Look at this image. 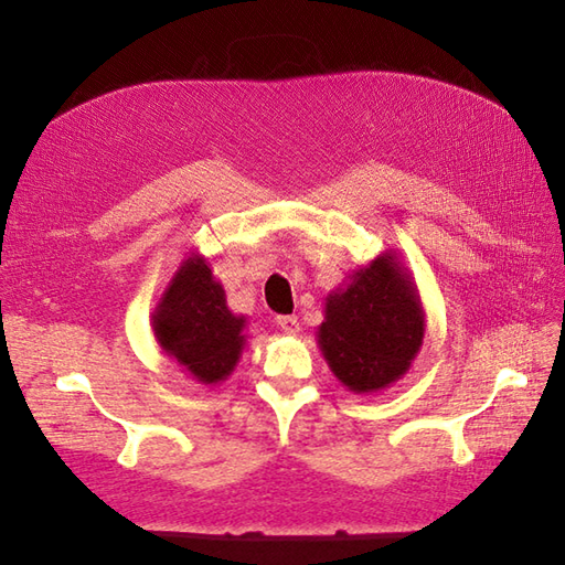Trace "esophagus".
Instances as JSON below:
<instances>
[{
    "label": "esophagus",
    "mask_w": 565,
    "mask_h": 565,
    "mask_svg": "<svg viewBox=\"0 0 565 565\" xmlns=\"http://www.w3.org/2000/svg\"><path fill=\"white\" fill-rule=\"evenodd\" d=\"M277 327L281 331H286V334H298V331H300V324H298V317L296 315H279L277 317Z\"/></svg>",
    "instance_id": "1"
}]
</instances>
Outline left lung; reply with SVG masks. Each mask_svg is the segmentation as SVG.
Here are the masks:
<instances>
[{
  "mask_svg": "<svg viewBox=\"0 0 565 565\" xmlns=\"http://www.w3.org/2000/svg\"><path fill=\"white\" fill-rule=\"evenodd\" d=\"M425 315L411 281L392 257H377L327 300L320 349L353 392L396 382L420 351Z\"/></svg>",
  "mask_w": 565,
  "mask_h": 565,
  "instance_id": "8db88e82",
  "label": "left lung"
}]
</instances>
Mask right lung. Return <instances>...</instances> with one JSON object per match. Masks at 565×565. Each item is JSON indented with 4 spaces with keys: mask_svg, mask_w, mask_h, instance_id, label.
<instances>
[{
    "mask_svg": "<svg viewBox=\"0 0 565 565\" xmlns=\"http://www.w3.org/2000/svg\"><path fill=\"white\" fill-rule=\"evenodd\" d=\"M243 317L226 308L224 288L202 259H188L171 279L154 315L159 345L195 374L214 384L234 370L243 345Z\"/></svg>",
    "mask_w": 565,
    "mask_h": 565,
    "instance_id": "add662e5",
    "label": "right lung"
}]
</instances>
